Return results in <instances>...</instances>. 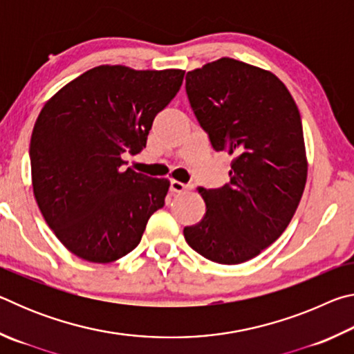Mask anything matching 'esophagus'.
Wrapping results in <instances>:
<instances>
[{
    "mask_svg": "<svg viewBox=\"0 0 354 354\" xmlns=\"http://www.w3.org/2000/svg\"><path fill=\"white\" fill-rule=\"evenodd\" d=\"M190 189L189 184H184V183H179V181H171L170 183V190L173 194H181V192Z\"/></svg>",
    "mask_w": 354,
    "mask_h": 354,
    "instance_id": "esophagus-1",
    "label": "esophagus"
}]
</instances>
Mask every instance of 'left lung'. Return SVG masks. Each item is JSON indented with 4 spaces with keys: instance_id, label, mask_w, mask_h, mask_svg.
<instances>
[{
    "instance_id": "obj_1",
    "label": "left lung",
    "mask_w": 354,
    "mask_h": 354,
    "mask_svg": "<svg viewBox=\"0 0 354 354\" xmlns=\"http://www.w3.org/2000/svg\"><path fill=\"white\" fill-rule=\"evenodd\" d=\"M185 92L215 151L234 156L230 183L198 187L206 214L185 242L212 262H247L283 234L306 185L298 107L270 71L231 57L189 71Z\"/></svg>"
}]
</instances>
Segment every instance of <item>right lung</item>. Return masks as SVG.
I'll use <instances>...</instances> for the list:
<instances>
[{
	"label": "right lung",
	"instance_id": "right-lung-1",
	"mask_svg": "<svg viewBox=\"0 0 354 354\" xmlns=\"http://www.w3.org/2000/svg\"><path fill=\"white\" fill-rule=\"evenodd\" d=\"M183 70L100 65L46 101L31 136L34 196L56 237L84 261L107 263L139 245L165 205L169 179L124 169L153 120L175 98Z\"/></svg>",
	"mask_w": 354,
	"mask_h": 354
}]
</instances>
